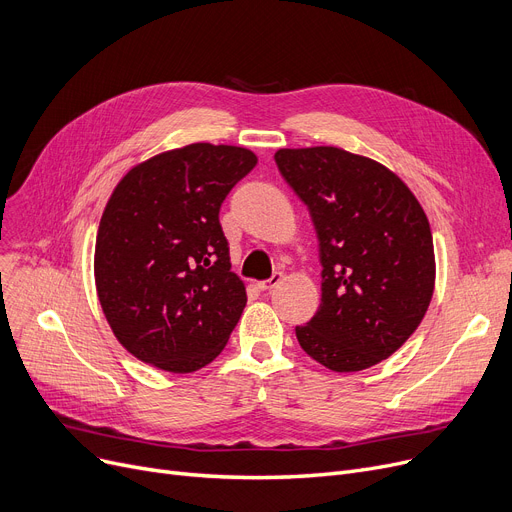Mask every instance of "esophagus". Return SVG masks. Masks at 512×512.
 <instances>
[{"instance_id": "1", "label": "esophagus", "mask_w": 512, "mask_h": 512, "mask_svg": "<svg viewBox=\"0 0 512 512\" xmlns=\"http://www.w3.org/2000/svg\"><path fill=\"white\" fill-rule=\"evenodd\" d=\"M281 279H283V275H281V273H273L269 279L258 281V289H262V291H269V289L277 287V285L281 283Z\"/></svg>"}]
</instances>
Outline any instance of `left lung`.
<instances>
[{
    "instance_id": "left-lung-1",
    "label": "left lung",
    "mask_w": 512,
    "mask_h": 512,
    "mask_svg": "<svg viewBox=\"0 0 512 512\" xmlns=\"http://www.w3.org/2000/svg\"><path fill=\"white\" fill-rule=\"evenodd\" d=\"M285 183L319 237L321 306L296 327L302 350L335 373L369 369L415 333L429 308L435 258L429 221L383 164L346 150H279Z\"/></svg>"
}]
</instances>
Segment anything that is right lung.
Returning a JSON list of instances; mask_svg holds the SVG:
<instances>
[{"instance_id":"add662e5","label":"right lung","mask_w":512,"mask_h":512,"mask_svg":"<svg viewBox=\"0 0 512 512\" xmlns=\"http://www.w3.org/2000/svg\"><path fill=\"white\" fill-rule=\"evenodd\" d=\"M256 162L246 148L191 143L116 185L93 269L106 319L135 358L193 373L223 352L248 296L231 273L218 212Z\"/></svg>"}]
</instances>
